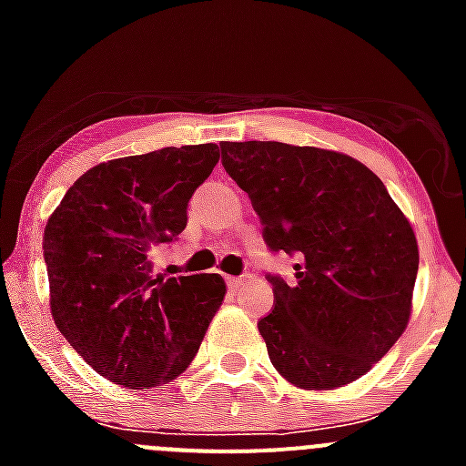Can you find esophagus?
<instances>
[{
    "mask_svg": "<svg viewBox=\"0 0 466 466\" xmlns=\"http://www.w3.org/2000/svg\"><path fill=\"white\" fill-rule=\"evenodd\" d=\"M243 281H246V275L228 277V286H229V289H238V286H243Z\"/></svg>",
    "mask_w": 466,
    "mask_h": 466,
    "instance_id": "1",
    "label": "esophagus"
}]
</instances>
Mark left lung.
<instances>
[{"label": "left lung", "instance_id": "obj_1", "mask_svg": "<svg viewBox=\"0 0 466 466\" xmlns=\"http://www.w3.org/2000/svg\"><path fill=\"white\" fill-rule=\"evenodd\" d=\"M220 162L250 198L270 252L298 257L295 281L268 275L259 320L277 372L304 390L363 377L410 318L420 252L383 182L350 155L281 142H223Z\"/></svg>", "mask_w": 466, "mask_h": 466}]
</instances>
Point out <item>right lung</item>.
I'll return each instance as SVG.
<instances>
[{"instance_id":"right-lung-1","label":"right lung","mask_w":466,"mask_h":466,"mask_svg":"<svg viewBox=\"0 0 466 466\" xmlns=\"http://www.w3.org/2000/svg\"><path fill=\"white\" fill-rule=\"evenodd\" d=\"M218 146H167L83 173L42 237L51 316L101 377L155 388L185 372L225 298L223 277H153L155 246L187 228V205Z\"/></svg>"}]
</instances>
